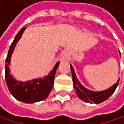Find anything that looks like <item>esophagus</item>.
<instances>
[{"mask_svg": "<svg viewBox=\"0 0 124 124\" xmlns=\"http://www.w3.org/2000/svg\"><path fill=\"white\" fill-rule=\"evenodd\" d=\"M62 61H69L70 60V54L68 50H64L61 54L60 57Z\"/></svg>", "mask_w": 124, "mask_h": 124, "instance_id": "esophagus-1", "label": "esophagus"}]
</instances>
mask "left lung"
I'll return each instance as SVG.
<instances>
[{"label": "left lung", "instance_id": "8db88e82", "mask_svg": "<svg viewBox=\"0 0 124 124\" xmlns=\"http://www.w3.org/2000/svg\"><path fill=\"white\" fill-rule=\"evenodd\" d=\"M120 55H121V52H120ZM70 69L72 75L74 88L77 93V95L80 99L87 103H93L98 104L100 103L105 101L114 93L119 83V79H118L117 83H116L113 85H112L110 88L107 90L103 91H92L85 88L80 83L78 79H77L76 75L74 71V68L71 64H70Z\"/></svg>", "mask_w": 124, "mask_h": 124}]
</instances>
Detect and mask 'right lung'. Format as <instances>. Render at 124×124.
Returning <instances> with one entry per match:
<instances>
[{
	"label": "right lung",
	"instance_id": "obj_1",
	"mask_svg": "<svg viewBox=\"0 0 124 124\" xmlns=\"http://www.w3.org/2000/svg\"><path fill=\"white\" fill-rule=\"evenodd\" d=\"M26 28V27H23L19 31L10 46L6 59L5 78L8 88L15 98L23 103H33L46 99L49 95L53 87L56 71L60 64V62H57L49 75H46L43 78L34 79L26 82H18L16 80V79L10 74V61L16 43L21 39Z\"/></svg>",
	"mask_w": 124,
	"mask_h": 124
}]
</instances>
